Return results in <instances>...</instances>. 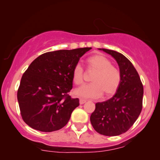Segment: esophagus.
I'll list each match as a JSON object with an SVG mask.
<instances>
[{"mask_svg": "<svg viewBox=\"0 0 160 160\" xmlns=\"http://www.w3.org/2000/svg\"><path fill=\"white\" fill-rule=\"evenodd\" d=\"M84 102H86V100H84V99H80V100H79V103H80L81 105L84 104Z\"/></svg>", "mask_w": 160, "mask_h": 160, "instance_id": "obj_1", "label": "esophagus"}]
</instances>
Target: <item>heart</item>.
<instances>
[{
  "instance_id": "heart-1",
  "label": "heart",
  "mask_w": 160,
  "mask_h": 160,
  "mask_svg": "<svg viewBox=\"0 0 160 160\" xmlns=\"http://www.w3.org/2000/svg\"><path fill=\"white\" fill-rule=\"evenodd\" d=\"M89 71H95L91 78V84L84 85L75 89L74 93L82 98H99L104 94L111 96L118 90L122 82L119 70L112 65L108 58L102 54H95L86 60ZM84 68L80 64H76L72 72V79L75 84L84 83Z\"/></svg>"
}]
</instances>
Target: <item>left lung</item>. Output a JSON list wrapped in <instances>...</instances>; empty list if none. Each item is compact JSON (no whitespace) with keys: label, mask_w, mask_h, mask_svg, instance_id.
I'll return each mask as SVG.
<instances>
[{"label":"left lung","mask_w":160,"mask_h":160,"mask_svg":"<svg viewBox=\"0 0 160 160\" xmlns=\"http://www.w3.org/2000/svg\"><path fill=\"white\" fill-rule=\"evenodd\" d=\"M100 49L117 60L122 82L111 99L95 104L90 122L100 134L116 136L126 132L138 118L143 107V87L136 69L125 56L113 50Z\"/></svg>","instance_id":"obj_1"}]
</instances>
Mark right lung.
Listing matches in <instances>:
<instances>
[{
    "instance_id": "add662e5",
    "label": "right lung",
    "mask_w": 160,
    "mask_h": 160,
    "mask_svg": "<svg viewBox=\"0 0 160 160\" xmlns=\"http://www.w3.org/2000/svg\"><path fill=\"white\" fill-rule=\"evenodd\" d=\"M91 49L46 52L32 61L17 91L22 118L28 126L47 132L66 125L79 106L78 98L68 95L73 87L72 72L81 57Z\"/></svg>"
}]
</instances>
